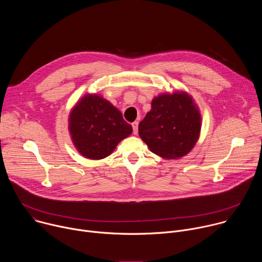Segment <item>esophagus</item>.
Returning a JSON list of instances; mask_svg holds the SVG:
<instances>
[{
    "label": "esophagus",
    "mask_w": 262,
    "mask_h": 262,
    "mask_svg": "<svg viewBox=\"0 0 262 262\" xmlns=\"http://www.w3.org/2000/svg\"><path fill=\"white\" fill-rule=\"evenodd\" d=\"M132 125H133L134 134H135V135H137V134H138V125H139V122H138V121H135V122H133V123H132Z\"/></svg>",
    "instance_id": "1"
}]
</instances>
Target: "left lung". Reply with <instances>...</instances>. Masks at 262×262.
<instances>
[{
    "instance_id": "left-lung-1",
    "label": "left lung",
    "mask_w": 262,
    "mask_h": 262,
    "mask_svg": "<svg viewBox=\"0 0 262 262\" xmlns=\"http://www.w3.org/2000/svg\"><path fill=\"white\" fill-rule=\"evenodd\" d=\"M202 119L198 104L185 91L162 93L139 124V136L149 150L165 160L188 155L199 140Z\"/></svg>"
}]
</instances>
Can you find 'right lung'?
Here are the masks:
<instances>
[{
    "instance_id": "obj_1",
    "label": "right lung",
    "mask_w": 262,
    "mask_h": 262,
    "mask_svg": "<svg viewBox=\"0 0 262 262\" xmlns=\"http://www.w3.org/2000/svg\"><path fill=\"white\" fill-rule=\"evenodd\" d=\"M68 132L81 156L101 160L133 133L121 112L99 94L87 93L71 108Z\"/></svg>"
}]
</instances>
